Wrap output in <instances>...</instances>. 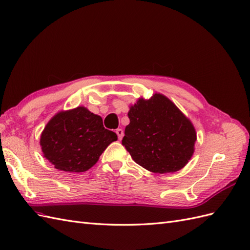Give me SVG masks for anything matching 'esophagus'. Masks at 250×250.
I'll return each mask as SVG.
<instances>
[{
	"label": "esophagus",
	"instance_id": "esophagus-1",
	"mask_svg": "<svg viewBox=\"0 0 250 250\" xmlns=\"http://www.w3.org/2000/svg\"><path fill=\"white\" fill-rule=\"evenodd\" d=\"M116 134H117V136H118V139L119 140H121V139H123V137H124V131L123 130H121V129H117L116 130Z\"/></svg>",
	"mask_w": 250,
	"mask_h": 250
}]
</instances>
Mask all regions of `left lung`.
<instances>
[{
  "instance_id": "left-lung-1",
  "label": "left lung",
  "mask_w": 250,
  "mask_h": 250,
  "mask_svg": "<svg viewBox=\"0 0 250 250\" xmlns=\"http://www.w3.org/2000/svg\"><path fill=\"white\" fill-rule=\"evenodd\" d=\"M123 146L133 161L154 173L184 168L194 152L193 125L173 102L162 94L139 98L127 113Z\"/></svg>"
}]
</instances>
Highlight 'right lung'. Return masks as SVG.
<instances>
[{
  "mask_svg": "<svg viewBox=\"0 0 250 250\" xmlns=\"http://www.w3.org/2000/svg\"><path fill=\"white\" fill-rule=\"evenodd\" d=\"M117 140L98 115L84 106L62 111L48 121L41 134L43 155L56 169L84 172L98 162L107 146Z\"/></svg>",
  "mask_w": 250,
  "mask_h": 250,
  "instance_id": "add662e5",
  "label": "right lung"
}]
</instances>
